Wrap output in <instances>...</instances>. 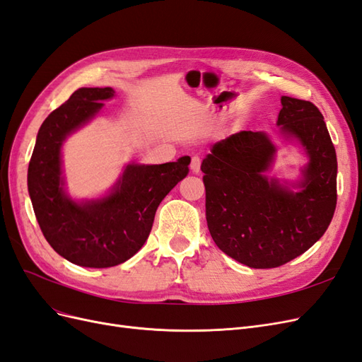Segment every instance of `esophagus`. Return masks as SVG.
I'll use <instances>...</instances> for the list:
<instances>
[{
	"instance_id": "1",
	"label": "esophagus",
	"mask_w": 362,
	"mask_h": 362,
	"mask_svg": "<svg viewBox=\"0 0 362 362\" xmlns=\"http://www.w3.org/2000/svg\"><path fill=\"white\" fill-rule=\"evenodd\" d=\"M190 169L194 172V173H198L199 170H201V158L199 157H193L192 158V163H190Z\"/></svg>"
}]
</instances>
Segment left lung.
Segmentation results:
<instances>
[{
  "instance_id": "1",
  "label": "left lung",
  "mask_w": 362,
  "mask_h": 362,
  "mask_svg": "<svg viewBox=\"0 0 362 362\" xmlns=\"http://www.w3.org/2000/svg\"><path fill=\"white\" fill-rule=\"evenodd\" d=\"M281 134L299 140L310 161L293 192L267 172L276 148L264 131H240L202 161L210 234L228 257L273 269L308 250L337 206V154L323 115L313 103L282 96Z\"/></svg>"
}]
</instances>
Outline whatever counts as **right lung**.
<instances>
[{
  "label": "right lung",
  "mask_w": 362,
  "mask_h": 362,
  "mask_svg": "<svg viewBox=\"0 0 362 362\" xmlns=\"http://www.w3.org/2000/svg\"><path fill=\"white\" fill-rule=\"evenodd\" d=\"M115 96L112 87H81L39 128L28 164V193L43 237L81 267L125 262L145 245L160 202L187 177L190 157L164 164H128L101 199L75 202L63 189L62 145Z\"/></svg>",
  "instance_id": "obj_1"
}]
</instances>
